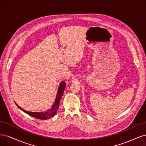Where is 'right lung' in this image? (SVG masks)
<instances>
[{
  "mask_svg": "<svg viewBox=\"0 0 146 146\" xmlns=\"http://www.w3.org/2000/svg\"><path fill=\"white\" fill-rule=\"evenodd\" d=\"M65 87H66V84H65L64 82H62L60 84L59 88H58V93H57V96H56V100L54 104L51 106L50 109H49L48 110H47L45 111L31 112V111H26L25 110H23V109H22V108L19 106L17 104L16 105L19 107V109H20L23 112H25V113L28 114L31 116H33L34 117H36V118L40 119H48L51 117H53L56 115V112H57L59 107L60 101L61 100V98H62L63 95Z\"/></svg>",
  "mask_w": 146,
  "mask_h": 146,
  "instance_id": "1",
  "label": "right lung"
}]
</instances>
